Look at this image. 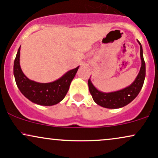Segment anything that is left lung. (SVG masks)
<instances>
[{"label": "left lung", "mask_w": 158, "mask_h": 158, "mask_svg": "<svg viewBox=\"0 0 158 158\" xmlns=\"http://www.w3.org/2000/svg\"><path fill=\"white\" fill-rule=\"evenodd\" d=\"M140 48L141 67L138 75L131 85L117 91L105 93L99 90L92 84L90 79H88V87L90 93L94 101L99 106L106 108H119L127 106L137 97L142 89L145 77H146V64L143 55V48L140 42L137 41Z\"/></svg>", "instance_id": "obj_1"}]
</instances>
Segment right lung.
Wrapping results in <instances>:
<instances>
[{
  "label": "right lung",
  "mask_w": 158,
  "mask_h": 158,
  "mask_svg": "<svg viewBox=\"0 0 158 158\" xmlns=\"http://www.w3.org/2000/svg\"><path fill=\"white\" fill-rule=\"evenodd\" d=\"M20 50L21 47L14 61L13 73L16 85L21 94L29 100L40 106H51L60 102L68 93L70 83L79 66L69 70L59 79L52 82H37L30 80L23 73L20 66Z\"/></svg>",
  "instance_id": "obj_1"
}]
</instances>
